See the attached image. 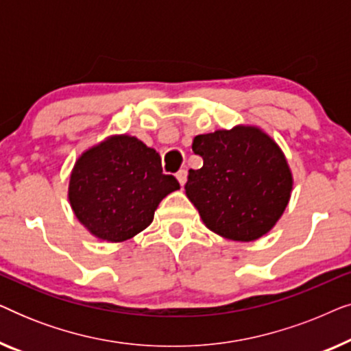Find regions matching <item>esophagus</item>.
<instances>
[{
    "instance_id": "1",
    "label": "esophagus",
    "mask_w": 351,
    "mask_h": 351,
    "mask_svg": "<svg viewBox=\"0 0 351 351\" xmlns=\"http://www.w3.org/2000/svg\"><path fill=\"white\" fill-rule=\"evenodd\" d=\"M176 177H177V180H179V184H180L182 186H184L185 182H186V171H185V169H180V171L176 174Z\"/></svg>"
}]
</instances>
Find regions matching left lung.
<instances>
[{"label":"left lung","instance_id":"obj_1","mask_svg":"<svg viewBox=\"0 0 351 351\" xmlns=\"http://www.w3.org/2000/svg\"><path fill=\"white\" fill-rule=\"evenodd\" d=\"M201 169H190L186 196L220 237L254 241L285 213L292 176L280 147L257 128L201 134L193 141Z\"/></svg>","mask_w":351,"mask_h":351}]
</instances>
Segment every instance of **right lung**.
<instances>
[{
    "label": "right lung",
    "instance_id": "obj_1",
    "mask_svg": "<svg viewBox=\"0 0 351 351\" xmlns=\"http://www.w3.org/2000/svg\"><path fill=\"white\" fill-rule=\"evenodd\" d=\"M180 185L162 174L156 150L131 136H114L80 156L69 198L81 223L100 239L126 241L152 223L161 199Z\"/></svg>",
    "mask_w": 351,
    "mask_h": 351
}]
</instances>
